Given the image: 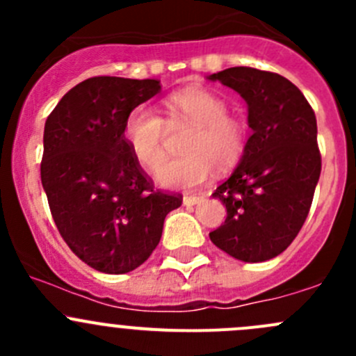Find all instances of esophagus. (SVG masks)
Returning <instances> with one entry per match:
<instances>
[{
    "label": "esophagus",
    "instance_id": "obj_1",
    "mask_svg": "<svg viewBox=\"0 0 356 356\" xmlns=\"http://www.w3.org/2000/svg\"><path fill=\"white\" fill-rule=\"evenodd\" d=\"M200 201V196L196 195H186L184 198H182V203L186 204V207H193V204H196Z\"/></svg>",
    "mask_w": 356,
    "mask_h": 356
}]
</instances>
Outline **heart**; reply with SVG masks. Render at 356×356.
Instances as JSON below:
<instances>
[{
	"mask_svg": "<svg viewBox=\"0 0 356 356\" xmlns=\"http://www.w3.org/2000/svg\"><path fill=\"white\" fill-rule=\"evenodd\" d=\"M168 125L188 122L195 125L184 145L188 155L167 160L156 172V182L168 189H195L213 174L215 163L232 167L243 156L248 125L229 115L224 98L203 88H189L167 98ZM124 141L136 161L155 170L165 156L167 125L148 106H136L124 120Z\"/></svg>",
	"mask_w": 356,
	"mask_h": 356,
	"instance_id": "heart-1",
	"label": "heart"
}]
</instances>
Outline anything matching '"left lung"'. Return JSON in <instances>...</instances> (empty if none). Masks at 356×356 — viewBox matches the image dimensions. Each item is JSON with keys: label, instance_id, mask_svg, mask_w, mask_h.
I'll return each mask as SVG.
<instances>
[{"label": "left lung", "instance_id": "8db88e82", "mask_svg": "<svg viewBox=\"0 0 356 356\" xmlns=\"http://www.w3.org/2000/svg\"><path fill=\"white\" fill-rule=\"evenodd\" d=\"M208 79L241 95L253 131L236 170L211 195L227 217L210 239L241 261L270 260L298 236L321 177L315 113L303 92L274 72L232 67Z\"/></svg>", "mask_w": 356, "mask_h": 356}]
</instances>
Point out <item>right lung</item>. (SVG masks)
Returning a JSON list of instances; mask_svg holds the SVG:
<instances>
[{
    "label": "right lung",
    "mask_w": 356,
    "mask_h": 356,
    "mask_svg": "<svg viewBox=\"0 0 356 356\" xmlns=\"http://www.w3.org/2000/svg\"><path fill=\"white\" fill-rule=\"evenodd\" d=\"M155 79L91 77L44 124L41 182L68 248L105 274H125L158 246L181 195L155 189L124 141L129 111L160 92Z\"/></svg>",
    "instance_id": "right-lung-1"
}]
</instances>
